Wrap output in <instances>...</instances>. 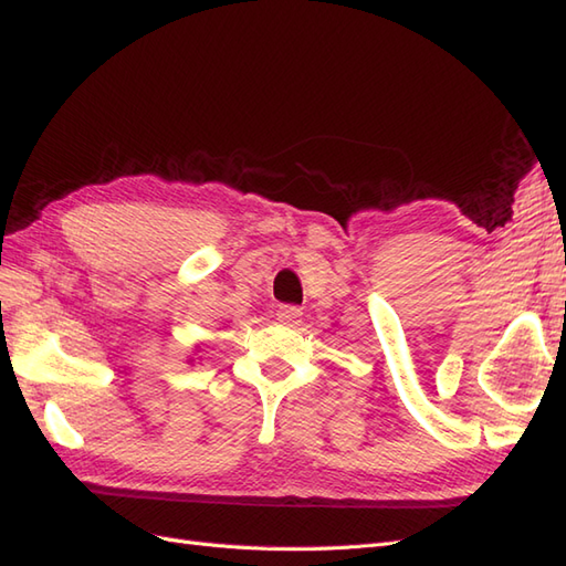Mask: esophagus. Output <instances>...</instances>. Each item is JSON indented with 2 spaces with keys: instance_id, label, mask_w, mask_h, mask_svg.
<instances>
[{
  "instance_id": "34e87169",
  "label": "esophagus",
  "mask_w": 566,
  "mask_h": 566,
  "mask_svg": "<svg viewBox=\"0 0 566 566\" xmlns=\"http://www.w3.org/2000/svg\"><path fill=\"white\" fill-rule=\"evenodd\" d=\"M301 315H304V311H301L298 306H289V304H284V306H280V308H277V321H282V323H286V325H296V323H301Z\"/></svg>"
}]
</instances>
